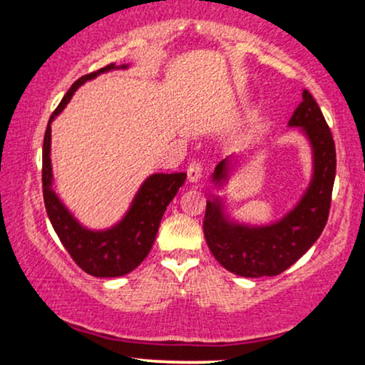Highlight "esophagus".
Instances as JSON below:
<instances>
[{"mask_svg":"<svg viewBox=\"0 0 365 365\" xmlns=\"http://www.w3.org/2000/svg\"><path fill=\"white\" fill-rule=\"evenodd\" d=\"M202 179V168L199 163H191L187 168V181L189 182H199Z\"/></svg>","mask_w":365,"mask_h":365,"instance_id":"esophagus-1","label":"esophagus"}]
</instances>
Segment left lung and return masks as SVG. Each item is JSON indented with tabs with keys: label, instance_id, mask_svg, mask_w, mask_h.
<instances>
[{
	"label": "left lung",
	"instance_id": "obj_1",
	"mask_svg": "<svg viewBox=\"0 0 365 365\" xmlns=\"http://www.w3.org/2000/svg\"><path fill=\"white\" fill-rule=\"evenodd\" d=\"M287 126L306 138L312 169L301 197L276 221L244 222L234 216L227 202L229 181L257 148L231 154L211 174L212 186L221 194L207 196L204 236L217 262L237 276H277L302 257L326 227L336 179V146L321 108L307 89Z\"/></svg>",
	"mask_w": 365,
	"mask_h": 365
}]
</instances>
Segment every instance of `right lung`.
<instances>
[{"instance_id": "obj_1", "label": "right lung", "mask_w": 365, "mask_h": 365, "mask_svg": "<svg viewBox=\"0 0 365 365\" xmlns=\"http://www.w3.org/2000/svg\"><path fill=\"white\" fill-rule=\"evenodd\" d=\"M131 64H109L79 78L49 118L43 143V196L49 221L73 261L94 277H121L136 269L151 251L163 214L186 181V173H154L144 179L121 219L109 227L84 226L54 189L51 164V124L64 111L74 93L99 74L129 69Z\"/></svg>"}]
</instances>
